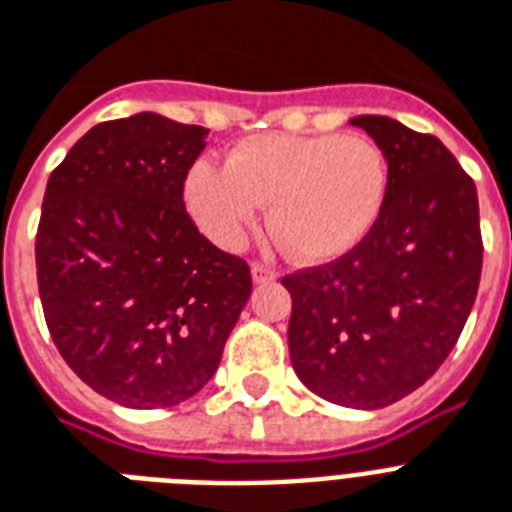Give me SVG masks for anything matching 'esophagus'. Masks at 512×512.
Masks as SVG:
<instances>
[{
  "instance_id": "esophagus-1",
  "label": "esophagus",
  "mask_w": 512,
  "mask_h": 512,
  "mask_svg": "<svg viewBox=\"0 0 512 512\" xmlns=\"http://www.w3.org/2000/svg\"><path fill=\"white\" fill-rule=\"evenodd\" d=\"M276 276H279V273H276V268H271V265H252V279H255V284H271V281H276Z\"/></svg>"
}]
</instances>
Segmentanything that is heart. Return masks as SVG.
<instances>
[{"mask_svg":"<svg viewBox=\"0 0 512 512\" xmlns=\"http://www.w3.org/2000/svg\"><path fill=\"white\" fill-rule=\"evenodd\" d=\"M390 170L382 148L361 135L319 132L252 135L231 148L225 167L199 159L185 175V204L209 239L244 244L260 207L297 263L340 260L369 236L388 199Z\"/></svg>","mask_w":512,"mask_h":512,"instance_id":"obj_1","label":"heart"}]
</instances>
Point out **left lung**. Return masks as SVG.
Segmentation results:
<instances>
[{
  "label": "left lung",
  "instance_id": "obj_1",
  "mask_svg": "<svg viewBox=\"0 0 512 512\" xmlns=\"http://www.w3.org/2000/svg\"><path fill=\"white\" fill-rule=\"evenodd\" d=\"M388 159V199L340 260L284 276L289 356L316 396L382 409L452 353L476 303L484 244L476 183L433 135L390 116H353Z\"/></svg>",
  "mask_w": 512,
  "mask_h": 512
}]
</instances>
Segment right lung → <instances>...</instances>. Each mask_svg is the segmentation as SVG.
Wrapping results in <instances>:
<instances>
[{"instance_id": "obj_1", "label": "right lung", "mask_w": 512, "mask_h": 512, "mask_svg": "<svg viewBox=\"0 0 512 512\" xmlns=\"http://www.w3.org/2000/svg\"><path fill=\"white\" fill-rule=\"evenodd\" d=\"M207 135L151 111L95 124L47 180L36 231L47 329L79 380L130 409L196 396L252 292L249 265L185 212Z\"/></svg>"}]
</instances>
